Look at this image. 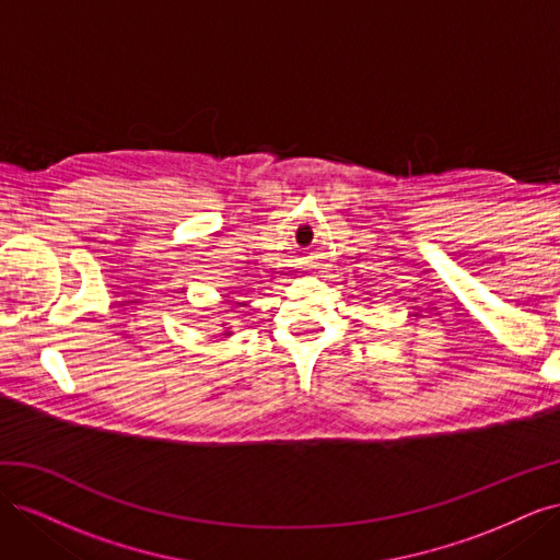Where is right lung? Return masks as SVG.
<instances>
[{
	"label": "right lung",
	"mask_w": 560,
	"mask_h": 560,
	"mask_svg": "<svg viewBox=\"0 0 560 560\" xmlns=\"http://www.w3.org/2000/svg\"><path fill=\"white\" fill-rule=\"evenodd\" d=\"M222 327H224V334H222V336H231V334H233V331L229 329V325H226V322H224V325H222Z\"/></svg>",
	"instance_id": "obj_1"
}]
</instances>
